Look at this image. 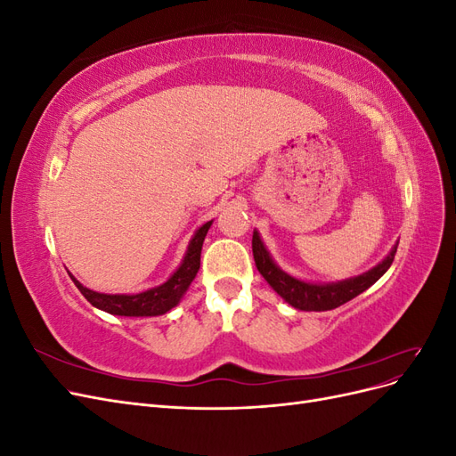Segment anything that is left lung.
Segmentation results:
<instances>
[{
  "instance_id": "8db88e82",
  "label": "left lung",
  "mask_w": 456,
  "mask_h": 456,
  "mask_svg": "<svg viewBox=\"0 0 456 456\" xmlns=\"http://www.w3.org/2000/svg\"><path fill=\"white\" fill-rule=\"evenodd\" d=\"M397 251V245L390 251L380 265L370 268L369 272L355 275V278L337 281V283H308L293 278L287 272H283L275 262L272 260L270 253L266 251L265 243H262L258 232H253V256L258 272L262 273L275 293H278L285 302H289L297 310L305 312H325L342 306L344 302L352 300L372 283H377L382 275L392 266L394 256Z\"/></svg>"
}]
</instances>
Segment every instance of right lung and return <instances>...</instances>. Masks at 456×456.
<instances>
[{"instance_id": "right-lung-1", "label": "right lung", "mask_w": 456, "mask_h": 456, "mask_svg": "<svg viewBox=\"0 0 456 456\" xmlns=\"http://www.w3.org/2000/svg\"><path fill=\"white\" fill-rule=\"evenodd\" d=\"M213 224V220L205 223L191 238L186 256L183 260V265L178 266V270L171 275V278L161 283L159 287L148 289V291L136 293V295H104V293H96L91 291V289L81 285L74 275L70 273L72 281L81 291L91 305L99 310H104L108 314L114 315H127V317H142V315H161L165 312H169L175 308L178 302H181L183 295L188 291L190 283L194 281L196 273L200 270V256H201V247L203 240L207 236Z\"/></svg>"}]
</instances>
